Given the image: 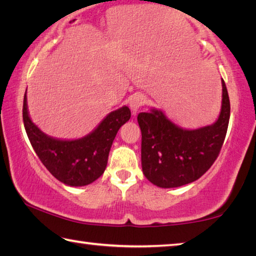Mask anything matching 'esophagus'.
I'll use <instances>...</instances> for the list:
<instances>
[{
  "mask_svg": "<svg viewBox=\"0 0 256 256\" xmlns=\"http://www.w3.org/2000/svg\"><path fill=\"white\" fill-rule=\"evenodd\" d=\"M144 104H146V98L142 96V94H136V96H134L131 99V102H130V107H131L133 115H136V112L140 110Z\"/></svg>",
  "mask_w": 256,
  "mask_h": 256,
  "instance_id": "34e87169",
  "label": "esophagus"
}]
</instances>
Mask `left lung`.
Here are the masks:
<instances>
[{"mask_svg":"<svg viewBox=\"0 0 256 256\" xmlns=\"http://www.w3.org/2000/svg\"><path fill=\"white\" fill-rule=\"evenodd\" d=\"M222 100L218 120L196 130L178 126L151 108L138 115L141 128V164L146 180L162 188H180L196 180L218 157L226 138L230 102L222 80Z\"/></svg>","mask_w":256,"mask_h":256,"instance_id":"obj_1","label":"left lung"}]
</instances>
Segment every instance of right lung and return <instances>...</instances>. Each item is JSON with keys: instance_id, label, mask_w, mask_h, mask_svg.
I'll list each match as a JSON object with an SVG mask.
<instances>
[{"instance_id": "1", "label": "right lung", "mask_w": 256, "mask_h": 256, "mask_svg": "<svg viewBox=\"0 0 256 256\" xmlns=\"http://www.w3.org/2000/svg\"><path fill=\"white\" fill-rule=\"evenodd\" d=\"M22 118L30 144L42 164L56 180L78 188L92 184L104 174L112 141L131 118V110L123 106L110 112L92 132L76 140L52 138L32 123L26 94Z\"/></svg>"}]
</instances>
